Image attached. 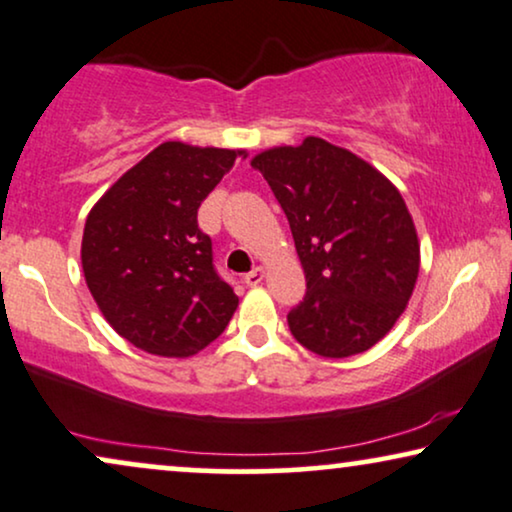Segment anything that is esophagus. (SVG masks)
<instances>
[{
  "label": "esophagus",
  "instance_id": "esophagus-1",
  "mask_svg": "<svg viewBox=\"0 0 512 512\" xmlns=\"http://www.w3.org/2000/svg\"><path fill=\"white\" fill-rule=\"evenodd\" d=\"M262 278H264V269L262 267H255V269L248 271V274L243 276V283H245V286H250V288L252 286H260Z\"/></svg>",
  "mask_w": 512,
  "mask_h": 512
}]
</instances>
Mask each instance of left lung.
<instances>
[{
	"label": "left lung",
	"mask_w": 512,
	"mask_h": 512,
	"mask_svg": "<svg viewBox=\"0 0 512 512\" xmlns=\"http://www.w3.org/2000/svg\"><path fill=\"white\" fill-rule=\"evenodd\" d=\"M286 212L307 293L288 312L309 352L371 349L404 314L420 267L416 226L392 181L319 137L252 158Z\"/></svg>",
	"instance_id": "obj_1"
}]
</instances>
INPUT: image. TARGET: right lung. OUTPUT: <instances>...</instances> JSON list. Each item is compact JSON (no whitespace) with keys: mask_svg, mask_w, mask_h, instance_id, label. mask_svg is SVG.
<instances>
[{"mask_svg":"<svg viewBox=\"0 0 512 512\" xmlns=\"http://www.w3.org/2000/svg\"><path fill=\"white\" fill-rule=\"evenodd\" d=\"M245 151L165 141L89 212L82 269L122 338L160 357H191L224 333L238 297L212 264L198 208Z\"/></svg>","mask_w":512,"mask_h":512,"instance_id":"obj_1","label":"right lung"}]
</instances>
